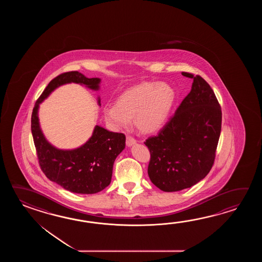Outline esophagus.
<instances>
[{
	"mask_svg": "<svg viewBox=\"0 0 262 262\" xmlns=\"http://www.w3.org/2000/svg\"><path fill=\"white\" fill-rule=\"evenodd\" d=\"M136 139L132 138V137H126V145L128 146V147H131V146H133L134 144H136Z\"/></svg>",
	"mask_w": 262,
	"mask_h": 262,
	"instance_id": "esophagus-1",
	"label": "esophagus"
}]
</instances>
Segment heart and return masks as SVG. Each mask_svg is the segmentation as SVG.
<instances>
[{"mask_svg":"<svg viewBox=\"0 0 262 262\" xmlns=\"http://www.w3.org/2000/svg\"><path fill=\"white\" fill-rule=\"evenodd\" d=\"M176 100V92L166 82L146 81L124 91L115 106H106L103 114L114 130L135 125L144 134L156 133L167 123Z\"/></svg>","mask_w":262,"mask_h":262,"instance_id":"b5f03b06","label":"heart"}]
</instances>
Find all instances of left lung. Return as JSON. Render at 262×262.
Here are the masks:
<instances>
[{"label":"left lung","instance_id":"left-lung-1","mask_svg":"<svg viewBox=\"0 0 262 262\" xmlns=\"http://www.w3.org/2000/svg\"><path fill=\"white\" fill-rule=\"evenodd\" d=\"M157 136L146 139L151 183L165 192L189 188L210 172L221 132L222 112L212 88L200 76Z\"/></svg>","mask_w":262,"mask_h":262}]
</instances>
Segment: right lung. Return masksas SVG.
<instances>
[{
    "label": "right lung",
    "mask_w": 262,
    "mask_h": 262,
    "mask_svg": "<svg viewBox=\"0 0 262 262\" xmlns=\"http://www.w3.org/2000/svg\"><path fill=\"white\" fill-rule=\"evenodd\" d=\"M69 83L99 91L101 78H87L78 71L63 73L53 78L34 105L31 125L34 145L40 167L51 182L73 193L95 194L111 184L114 161L125 148V136L95 125L90 139L78 148L63 150L51 144L40 126V104L57 88ZM100 102L98 96L99 106Z\"/></svg>",
    "instance_id": "right-lung-1"
}]
</instances>
